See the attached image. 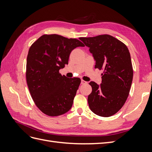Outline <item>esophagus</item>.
I'll return each mask as SVG.
<instances>
[{
	"label": "esophagus",
	"instance_id": "1",
	"mask_svg": "<svg viewBox=\"0 0 152 152\" xmlns=\"http://www.w3.org/2000/svg\"><path fill=\"white\" fill-rule=\"evenodd\" d=\"M87 84V82L86 81H85V80H81V84L84 85V84Z\"/></svg>",
	"mask_w": 152,
	"mask_h": 152
}]
</instances>
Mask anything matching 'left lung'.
Here are the masks:
<instances>
[{"label":"left lung","instance_id":"8db88e82","mask_svg":"<svg viewBox=\"0 0 152 152\" xmlns=\"http://www.w3.org/2000/svg\"><path fill=\"white\" fill-rule=\"evenodd\" d=\"M79 39L93 54L95 68L103 70L100 86L93 81L89 83L92 87L89 107L99 116H112L122 108L129 94L133 77L130 53L122 42L110 35Z\"/></svg>","mask_w":152,"mask_h":152}]
</instances>
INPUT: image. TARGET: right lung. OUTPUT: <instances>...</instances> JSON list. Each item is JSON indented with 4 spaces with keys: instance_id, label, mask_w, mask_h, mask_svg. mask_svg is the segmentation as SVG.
<instances>
[{
    "instance_id": "right-lung-1",
    "label": "right lung",
    "mask_w": 152,
    "mask_h": 152,
    "mask_svg": "<svg viewBox=\"0 0 152 152\" xmlns=\"http://www.w3.org/2000/svg\"><path fill=\"white\" fill-rule=\"evenodd\" d=\"M84 44L76 39L45 34L30 46L26 79L32 99L41 112L56 117L68 112L79 89V78H67L59 69L68 65L72 50Z\"/></svg>"
}]
</instances>
